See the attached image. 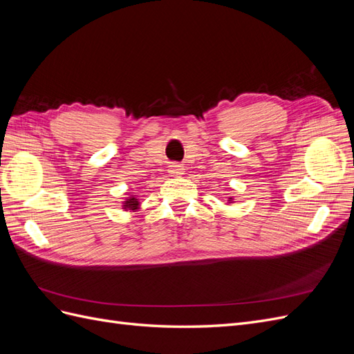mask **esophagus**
<instances>
[{
    "label": "esophagus",
    "mask_w": 354,
    "mask_h": 354,
    "mask_svg": "<svg viewBox=\"0 0 354 354\" xmlns=\"http://www.w3.org/2000/svg\"><path fill=\"white\" fill-rule=\"evenodd\" d=\"M183 167H181L180 164H171L169 167H168V173L173 176V177H178V176H181L183 174Z\"/></svg>",
    "instance_id": "obj_1"
}]
</instances>
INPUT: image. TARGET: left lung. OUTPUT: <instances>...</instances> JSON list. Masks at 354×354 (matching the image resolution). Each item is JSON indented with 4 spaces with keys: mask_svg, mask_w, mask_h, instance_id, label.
<instances>
[{
    "mask_svg": "<svg viewBox=\"0 0 354 354\" xmlns=\"http://www.w3.org/2000/svg\"><path fill=\"white\" fill-rule=\"evenodd\" d=\"M227 203H233V198L232 196L227 199Z\"/></svg>",
    "mask_w": 354,
    "mask_h": 354,
    "instance_id": "8db88e82",
    "label": "left lung"
}]
</instances>
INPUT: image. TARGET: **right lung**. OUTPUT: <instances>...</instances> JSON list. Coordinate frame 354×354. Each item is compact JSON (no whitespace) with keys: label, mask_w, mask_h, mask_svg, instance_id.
Returning <instances> with one entry per match:
<instances>
[{"label":"right lung","mask_w":354,"mask_h":354,"mask_svg":"<svg viewBox=\"0 0 354 354\" xmlns=\"http://www.w3.org/2000/svg\"><path fill=\"white\" fill-rule=\"evenodd\" d=\"M122 209L124 211H130V212H136L140 209V202H138L136 195L128 196L124 202H122Z\"/></svg>","instance_id":"1"}]
</instances>
